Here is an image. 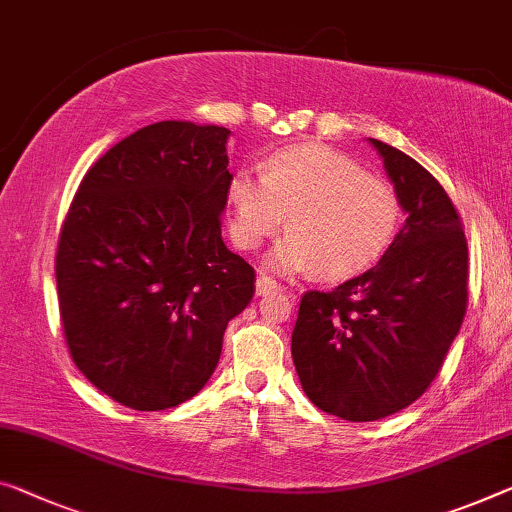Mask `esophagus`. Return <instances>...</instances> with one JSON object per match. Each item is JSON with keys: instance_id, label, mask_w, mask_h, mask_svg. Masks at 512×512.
<instances>
[{"instance_id": "esophagus-1", "label": "esophagus", "mask_w": 512, "mask_h": 512, "mask_svg": "<svg viewBox=\"0 0 512 512\" xmlns=\"http://www.w3.org/2000/svg\"><path fill=\"white\" fill-rule=\"evenodd\" d=\"M277 288H279L277 281L270 279V277H265V274H258V279H256V295H270L272 290H277Z\"/></svg>"}]
</instances>
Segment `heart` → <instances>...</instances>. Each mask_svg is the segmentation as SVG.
I'll use <instances>...</instances> for the list:
<instances>
[{
    "label": "heart",
    "mask_w": 512,
    "mask_h": 512,
    "mask_svg": "<svg viewBox=\"0 0 512 512\" xmlns=\"http://www.w3.org/2000/svg\"><path fill=\"white\" fill-rule=\"evenodd\" d=\"M231 238L258 249L286 219L290 231L267 256L277 272L348 279L380 258L403 226L405 206L389 180L368 176L350 155L320 144L281 148L263 176L238 171L229 183Z\"/></svg>",
    "instance_id": "obj_1"
}]
</instances>
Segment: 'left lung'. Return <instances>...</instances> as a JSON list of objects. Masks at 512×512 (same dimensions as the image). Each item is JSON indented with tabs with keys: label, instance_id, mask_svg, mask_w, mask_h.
Segmentation results:
<instances>
[{
	"label": "left lung",
	"instance_id": "left-lung-1",
	"mask_svg": "<svg viewBox=\"0 0 512 512\" xmlns=\"http://www.w3.org/2000/svg\"><path fill=\"white\" fill-rule=\"evenodd\" d=\"M380 153L407 219L371 270L302 295L293 361L322 412L377 421L421 398L467 311L469 258L460 215L437 178L398 148Z\"/></svg>",
	"mask_w": 512,
	"mask_h": 512
}]
</instances>
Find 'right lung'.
Listing matches in <instances>:
<instances>
[{
	"label": "right lung",
	"instance_id": "right-lung-1",
	"mask_svg": "<svg viewBox=\"0 0 512 512\" xmlns=\"http://www.w3.org/2000/svg\"><path fill=\"white\" fill-rule=\"evenodd\" d=\"M231 130L160 121L86 171L57 247L61 325L93 387L139 412L190 400L215 373L256 272L226 249Z\"/></svg>",
	"mask_w": 512,
	"mask_h": 512
}]
</instances>
